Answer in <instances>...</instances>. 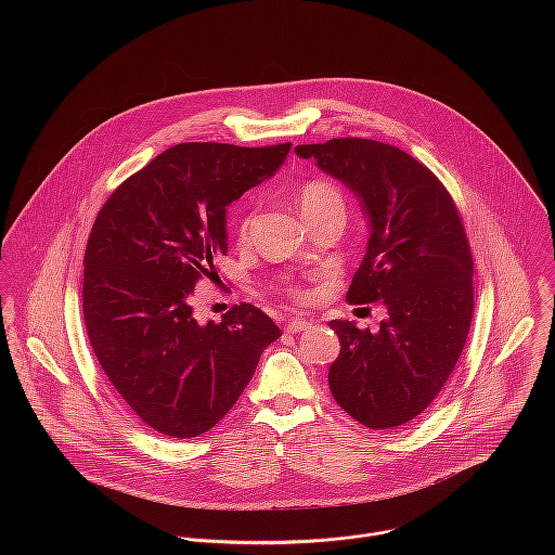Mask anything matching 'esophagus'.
Here are the masks:
<instances>
[{
	"label": "esophagus",
	"instance_id": "obj_1",
	"mask_svg": "<svg viewBox=\"0 0 555 555\" xmlns=\"http://www.w3.org/2000/svg\"><path fill=\"white\" fill-rule=\"evenodd\" d=\"M310 324H312V322H310L308 318L295 317L288 320V324H286L284 328H286L288 333H301V331H306Z\"/></svg>",
	"mask_w": 555,
	"mask_h": 555
}]
</instances>
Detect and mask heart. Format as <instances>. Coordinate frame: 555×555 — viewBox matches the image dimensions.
<instances>
[{"label":"heart","mask_w":555,"mask_h":555,"mask_svg":"<svg viewBox=\"0 0 555 555\" xmlns=\"http://www.w3.org/2000/svg\"><path fill=\"white\" fill-rule=\"evenodd\" d=\"M299 207H301L306 220L317 216L320 211H326V209H341L344 211V196H341L337 185H333L328 181H322V179H312V181H306L299 190ZM251 224H254V211L243 214V218L238 220L237 224V238L241 243L249 237ZM286 291H288L291 297H295L299 301L308 299V291L301 288V286H288Z\"/></svg>","instance_id":"b5f03b06"}]
</instances>
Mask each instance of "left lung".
Here are the masks:
<instances>
[{"label": "left lung", "instance_id": "obj_1", "mask_svg": "<svg viewBox=\"0 0 555 555\" xmlns=\"http://www.w3.org/2000/svg\"><path fill=\"white\" fill-rule=\"evenodd\" d=\"M363 203L372 235L346 299L383 301L380 331L331 320L341 350L328 367L333 399L370 429L410 423L442 391L475 312V260L444 183L399 147L372 139L297 145Z\"/></svg>", "mask_w": 555, "mask_h": 555}]
</instances>
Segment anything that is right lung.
Returning a JSON list of instances; mask_svg holds the SVG:
<instances>
[{"label":"right lung","mask_w":555,"mask_h":555,"mask_svg":"<svg viewBox=\"0 0 555 555\" xmlns=\"http://www.w3.org/2000/svg\"><path fill=\"white\" fill-rule=\"evenodd\" d=\"M291 143H181L128 177L85 247L82 318L126 405L170 438L209 431L235 405L280 326L251 304L198 324L190 299L227 254V207L271 177Z\"/></svg>","instance_id":"obj_1"}]
</instances>
